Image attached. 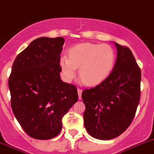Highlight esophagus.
<instances>
[{
    "mask_svg": "<svg viewBox=\"0 0 154 154\" xmlns=\"http://www.w3.org/2000/svg\"><path fill=\"white\" fill-rule=\"evenodd\" d=\"M77 91H78L79 99V100H81V99H82V91L81 90V89H79V88H78V90H77Z\"/></svg>",
    "mask_w": 154,
    "mask_h": 154,
    "instance_id": "esophagus-1",
    "label": "esophagus"
}]
</instances>
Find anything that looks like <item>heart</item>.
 <instances>
[{
	"instance_id": "1",
	"label": "heart",
	"mask_w": 154,
	"mask_h": 154,
	"mask_svg": "<svg viewBox=\"0 0 154 154\" xmlns=\"http://www.w3.org/2000/svg\"><path fill=\"white\" fill-rule=\"evenodd\" d=\"M115 63V53L108 44L81 43L68 50V57L60 59L63 79L72 82L79 68L82 81L89 86L101 84L110 75Z\"/></svg>"
}]
</instances>
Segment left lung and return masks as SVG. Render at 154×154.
Segmentation results:
<instances>
[{"instance_id":"1","label":"left lung","mask_w":154,"mask_h":154,"mask_svg":"<svg viewBox=\"0 0 154 154\" xmlns=\"http://www.w3.org/2000/svg\"><path fill=\"white\" fill-rule=\"evenodd\" d=\"M114 44L117 58L110 75L101 84L82 93L85 128L100 140L112 139L125 131L140 100V68L128 47Z\"/></svg>"}]
</instances>
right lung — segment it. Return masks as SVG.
Here are the masks:
<instances>
[{
    "mask_svg": "<svg viewBox=\"0 0 154 154\" xmlns=\"http://www.w3.org/2000/svg\"><path fill=\"white\" fill-rule=\"evenodd\" d=\"M62 37H42L15 59L8 79L11 106L31 138L45 140L62 129V118L78 101L75 86L60 79Z\"/></svg>",
    "mask_w": 154,
    "mask_h": 154,
    "instance_id": "1",
    "label": "right lung"
}]
</instances>
